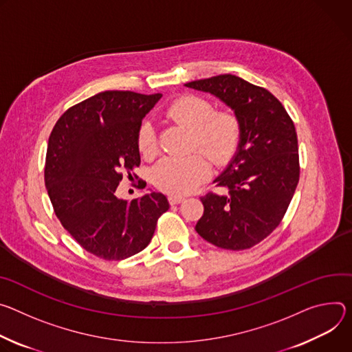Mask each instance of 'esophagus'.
<instances>
[{
	"label": "esophagus",
	"instance_id": "1",
	"mask_svg": "<svg viewBox=\"0 0 352 352\" xmlns=\"http://www.w3.org/2000/svg\"><path fill=\"white\" fill-rule=\"evenodd\" d=\"M168 200H169L170 206H176V204L183 203V201H184V197H182V196H169Z\"/></svg>",
	"mask_w": 352,
	"mask_h": 352
}]
</instances>
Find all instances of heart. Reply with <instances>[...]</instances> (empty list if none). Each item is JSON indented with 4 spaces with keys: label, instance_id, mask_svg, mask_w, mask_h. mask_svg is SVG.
Here are the masks:
<instances>
[{
    "label": "heart",
    "instance_id": "b5f03b06",
    "mask_svg": "<svg viewBox=\"0 0 352 352\" xmlns=\"http://www.w3.org/2000/svg\"><path fill=\"white\" fill-rule=\"evenodd\" d=\"M169 120L192 130V146L203 148L215 164L228 162L241 141V123L232 111H214L204 98L183 95L173 100L166 110ZM138 149L145 158L158 152L153 127L144 123L138 133ZM208 156L192 152L186 156H166L153 169V183L160 190L182 196L191 192L211 173Z\"/></svg>",
    "mask_w": 352,
    "mask_h": 352
}]
</instances>
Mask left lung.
<instances>
[{"label":"left lung","mask_w":352,"mask_h":352,"mask_svg":"<svg viewBox=\"0 0 352 352\" xmlns=\"http://www.w3.org/2000/svg\"><path fill=\"white\" fill-rule=\"evenodd\" d=\"M228 104L241 123L232 161L214 180L228 194L201 197L199 235L217 248L245 250L265 239L284 218L299 182L298 137L283 103L230 74L184 84Z\"/></svg>","instance_id":"8db88e82"}]
</instances>
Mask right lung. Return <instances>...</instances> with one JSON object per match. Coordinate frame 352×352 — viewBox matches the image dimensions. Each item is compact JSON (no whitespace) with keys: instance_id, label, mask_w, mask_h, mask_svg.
I'll return each mask as SVG.
<instances>
[{"instance_id":"1","label":"right lung","mask_w":352,"mask_h":352,"mask_svg":"<svg viewBox=\"0 0 352 352\" xmlns=\"http://www.w3.org/2000/svg\"><path fill=\"white\" fill-rule=\"evenodd\" d=\"M162 98L104 91L69 107L47 145L45 183L54 212L87 252L123 260L144 250L169 203L162 192L131 201L116 190L123 172L140 166L138 133L145 114Z\"/></svg>"}]
</instances>
